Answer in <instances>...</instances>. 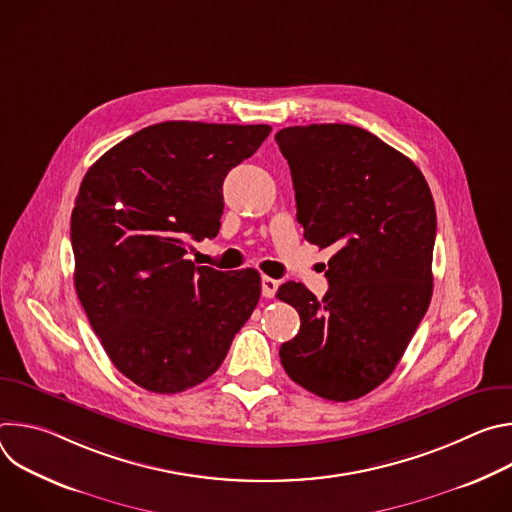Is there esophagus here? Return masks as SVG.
I'll return each instance as SVG.
<instances>
[{"instance_id":"1","label":"esophagus","mask_w":512,"mask_h":512,"mask_svg":"<svg viewBox=\"0 0 512 512\" xmlns=\"http://www.w3.org/2000/svg\"><path fill=\"white\" fill-rule=\"evenodd\" d=\"M277 287H279V281H277V279H273V277H263V279H261V291H263L265 298H273Z\"/></svg>"}]
</instances>
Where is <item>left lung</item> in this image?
<instances>
[{"label":"left lung","mask_w":512,"mask_h":512,"mask_svg":"<svg viewBox=\"0 0 512 512\" xmlns=\"http://www.w3.org/2000/svg\"><path fill=\"white\" fill-rule=\"evenodd\" d=\"M275 141L304 237L338 247L322 300L296 281L277 289L302 322L281 344V364L310 393L352 401L391 377L427 312L435 204L419 168L362 127H285Z\"/></svg>","instance_id":"obj_1"}]
</instances>
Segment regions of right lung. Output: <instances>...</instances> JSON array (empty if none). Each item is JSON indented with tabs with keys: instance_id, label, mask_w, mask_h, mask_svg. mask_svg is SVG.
I'll return each instance as SVG.
<instances>
[{
	"instance_id": "right-lung-1",
	"label": "right lung",
	"mask_w": 512,
	"mask_h": 512,
	"mask_svg": "<svg viewBox=\"0 0 512 512\" xmlns=\"http://www.w3.org/2000/svg\"><path fill=\"white\" fill-rule=\"evenodd\" d=\"M269 125L166 121L103 154L70 216L75 287L121 375L182 393L225 360L261 296L255 269L196 267L188 239L221 229L223 182Z\"/></svg>"
}]
</instances>
